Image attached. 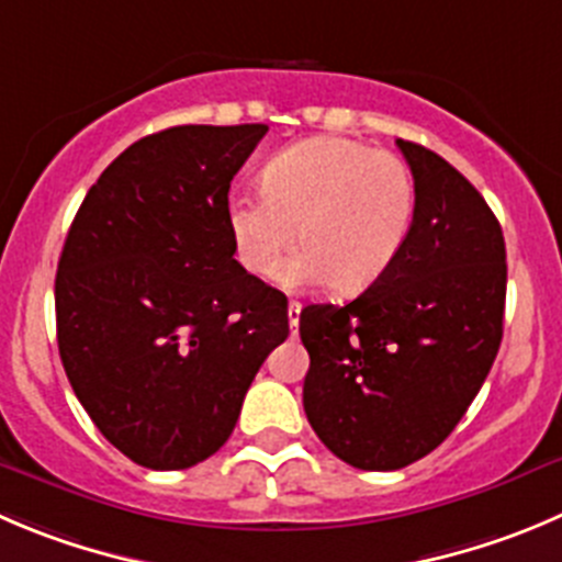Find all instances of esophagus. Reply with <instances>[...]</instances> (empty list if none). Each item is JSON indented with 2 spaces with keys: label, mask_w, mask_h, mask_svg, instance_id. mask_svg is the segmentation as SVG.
<instances>
[{
  "label": "esophagus",
  "mask_w": 562,
  "mask_h": 562,
  "mask_svg": "<svg viewBox=\"0 0 562 562\" xmlns=\"http://www.w3.org/2000/svg\"><path fill=\"white\" fill-rule=\"evenodd\" d=\"M301 303L297 301H290V308H286V314H290V330L292 334H297V323H301Z\"/></svg>",
  "instance_id": "34e87169"
}]
</instances>
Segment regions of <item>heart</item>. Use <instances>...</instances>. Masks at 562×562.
I'll return each mask as SVG.
<instances>
[{
    "instance_id": "obj_1",
    "label": "heart",
    "mask_w": 562,
    "mask_h": 562,
    "mask_svg": "<svg viewBox=\"0 0 562 562\" xmlns=\"http://www.w3.org/2000/svg\"><path fill=\"white\" fill-rule=\"evenodd\" d=\"M416 215L408 165L347 137H312L278 151L261 192L226 201L234 256L267 276L299 228L302 250L276 268L281 286L323 284L341 295L372 286L392 267Z\"/></svg>"
}]
</instances>
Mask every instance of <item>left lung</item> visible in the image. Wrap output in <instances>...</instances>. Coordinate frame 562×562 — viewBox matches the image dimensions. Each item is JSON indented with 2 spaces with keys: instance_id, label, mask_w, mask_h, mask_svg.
Instances as JSON below:
<instances>
[{
  "instance_id": "obj_1",
  "label": "left lung",
  "mask_w": 562,
  "mask_h": 562,
  "mask_svg": "<svg viewBox=\"0 0 562 562\" xmlns=\"http://www.w3.org/2000/svg\"><path fill=\"white\" fill-rule=\"evenodd\" d=\"M416 215L397 259L345 306L301 312L303 408L325 447L364 472L436 450L477 397L502 341L505 237L472 181L397 140Z\"/></svg>"
}]
</instances>
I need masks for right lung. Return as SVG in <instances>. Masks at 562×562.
I'll use <instances>...</instances> for the list:
<instances>
[{
  "label": "right lung",
  "instance_id": "right-lung-1",
  "mask_svg": "<svg viewBox=\"0 0 562 562\" xmlns=\"http://www.w3.org/2000/svg\"><path fill=\"white\" fill-rule=\"evenodd\" d=\"M265 135L243 124L143 137L68 228L55 281L63 367L101 436L146 469L215 456L290 336L284 292L234 259L226 226L228 187Z\"/></svg>",
  "mask_w": 562,
  "mask_h": 562
}]
</instances>
